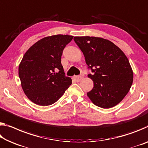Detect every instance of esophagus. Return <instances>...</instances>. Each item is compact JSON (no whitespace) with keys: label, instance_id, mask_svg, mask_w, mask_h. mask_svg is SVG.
<instances>
[{"label":"esophagus","instance_id":"34e87169","mask_svg":"<svg viewBox=\"0 0 148 148\" xmlns=\"http://www.w3.org/2000/svg\"><path fill=\"white\" fill-rule=\"evenodd\" d=\"M82 78H83V76H82V75H80V76H76L74 77V79L77 82H80L82 79Z\"/></svg>","mask_w":148,"mask_h":148}]
</instances>
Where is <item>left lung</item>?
<instances>
[{
    "label": "left lung",
    "mask_w": 148,
    "mask_h": 148,
    "mask_svg": "<svg viewBox=\"0 0 148 148\" xmlns=\"http://www.w3.org/2000/svg\"><path fill=\"white\" fill-rule=\"evenodd\" d=\"M82 51L88 69V77L94 86L87 93L97 106L108 109L115 106L128 93L133 72L127 57L113 43L95 37H74Z\"/></svg>",
    "instance_id": "obj_1"
}]
</instances>
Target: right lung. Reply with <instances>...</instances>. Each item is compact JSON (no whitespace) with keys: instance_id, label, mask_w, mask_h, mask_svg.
Here are the masks:
<instances>
[{"instance_id":"obj_1","label":"right lung","mask_w":148,"mask_h":148,"mask_svg":"<svg viewBox=\"0 0 148 148\" xmlns=\"http://www.w3.org/2000/svg\"><path fill=\"white\" fill-rule=\"evenodd\" d=\"M73 36L56 35L40 39L23 55L18 74L25 94L41 106L55 103L72 84L66 76L61 56Z\"/></svg>"}]
</instances>
